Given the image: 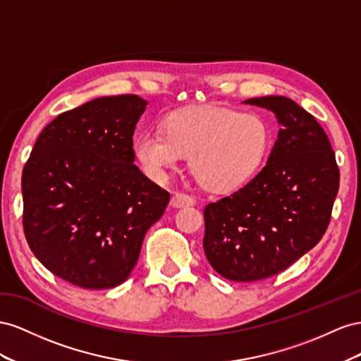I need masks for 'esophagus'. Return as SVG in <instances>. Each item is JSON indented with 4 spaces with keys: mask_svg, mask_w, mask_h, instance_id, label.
I'll return each mask as SVG.
<instances>
[{
    "mask_svg": "<svg viewBox=\"0 0 361 361\" xmlns=\"http://www.w3.org/2000/svg\"><path fill=\"white\" fill-rule=\"evenodd\" d=\"M195 200L186 193H175L171 198V205L175 209H181V207H189V205H193Z\"/></svg>",
    "mask_w": 361,
    "mask_h": 361,
    "instance_id": "1",
    "label": "esophagus"
}]
</instances>
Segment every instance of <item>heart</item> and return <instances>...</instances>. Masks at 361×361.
I'll use <instances>...</instances> for the list:
<instances>
[{
  "instance_id": "obj_1",
  "label": "heart",
  "mask_w": 361,
  "mask_h": 361,
  "mask_svg": "<svg viewBox=\"0 0 361 361\" xmlns=\"http://www.w3.org/2000/svg\"><path fill=\"white\" fill-rule=\"evenodd\" d=\"M271 149V128L254 113L230 109L175 111L163 131H143L133 142L135 156L152 178H163L192 157V172L205 189L233 192L251 181Z\"/></svg>"
}]
</instances>
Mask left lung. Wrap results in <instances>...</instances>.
Returning a JSON list of instances; mask_svg holds the SVG:
<instances>
[{
  "mask_svg": "<svg viewBox=\"0 0 361 361\" xmlns=\"http://www.w3.org/2000/svg\"><path fill=\"white\" fill-rule=\"evenodd\" d=\"M281 128L266 166L230 197L204 209V252L231 281H257L287 269L322 239L341 173L324 128L295 101L262 97Z\"/></svg>",
  "mask_w": 361,
  "mask_h": 361,
  "instance_id": "1",
  "label": "left lung"
}]
</instances>
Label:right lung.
Listing matches in <instances>:
<instances>
[{
	"instance_id": "right-lung-1",
	"label": "right lung",
	"mask_w": 361,
	"mask_h": 361,
	"mask_svg": "<svg viewBox=\"0 0 361 361\" xmlns=\"http://www.w3.org/2000/svg\"><path fill=\"white\" fill-rule=\"evenodd\" d=\"M148 101L102 97L61 113L23 171V225L36 259L83 289L130 276L169 193L135 164L133 135Z\"/></svg>"
}]
</instances>
